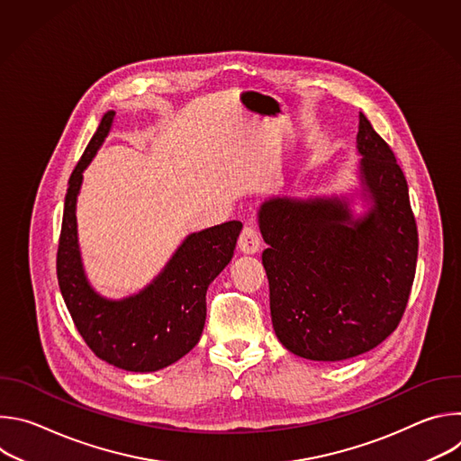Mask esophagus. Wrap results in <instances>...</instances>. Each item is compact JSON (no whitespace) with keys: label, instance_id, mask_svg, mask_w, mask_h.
<instances>
[{"label":"esophagus","instance_id":"obj_1","mask_svg":"<svg viewBox=\"0 0 461 461\" xmlns=\"http://www.w3.org/2000/svg\"><path fill=\"white\" fill-rule=\"evenodd\" d=\"M239 249L248 255H253L260 249V237L253 226H244L239 237Z\"/></svg>","mask_w":461,"mask_h":461}]
</instances>
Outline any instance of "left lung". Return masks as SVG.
I'll use <instances>...</instances> for the list:
<instances>
[{"label":"left lung","instance_id":"left-lung-1","mask_svg":"<svg viewBox=\"0 0 461 461\" xmlns=\"http://www.w3.org/2000/svg\"><path fill=\"white\" fill-rule=\"evenodd\" d=\"M359 173L372 210L345 201L276 196L258 210L274 330L312 361L365 354L396 330L412 290L418 228L390 146L359 113Z\"/></svg>","mask_w":461,"mask_h":461}]
</instances>
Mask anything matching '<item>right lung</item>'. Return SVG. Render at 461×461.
<instances>
[{"mask_svg":"<svg viewBox=\"0 0 461 461\" xmlns=\"http://www.w3.org/2000/svg\"><path fill=\"white\" fill-rule=\"evenodd\" d=\"M114 111H107L77 164L61 221L56 274L61 297L87 347L105 363L129 372H155L184 357L201 339L206 292L228 267L242 230L230 221L191 233L164 272L140 294L122 301L98 295L84 274L77 235V196L82 173L105 140Z\"/></svg>","mask_w":461,"mask_h":461,"instance_id":"right-lung-1","label":"right lung"}]
</instances>
